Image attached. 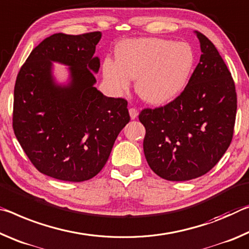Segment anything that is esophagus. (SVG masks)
I'll return each mask as SVG.
<instances>
[{
  "mask_svg": "<svg viewBox=\"0 0 249 249\" xmlns=\"http://www.w3.org/2000/svg\"><path fill=\"white\" fill-rule=\"evenodd\" d=\"M129 113H130V118H131V119H136V118L138 117V110L136 108H130Z\"/></svg>",
  "mask_w": 249,
  "mask_h": 249,
  "instance_id": "34e87169",
  "label": "esophagus"
}]
</instances>
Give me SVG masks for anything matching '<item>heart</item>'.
Instances as JSON below:
<instances>
[{
	"mask_svg": "<svg viewBox=\"0 0 249 249\" xmlns=\"http://www.w3.org/2000/svg\"><path fill=\"white\" fill-rule=\"evenodd\" d=\"M116 58L104 59L103 74L117 92L128 90L137 79L139 96L151 105H164L184 90L194 67L189 44L170 39L142 37L122 42Z\"/></svg>",
	"mask_w": 249,
	"mask_h": 249,
	"instance_id": "obj_1",
	"label": "heart"
}]
</instances>
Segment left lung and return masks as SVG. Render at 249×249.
Masks as SVG:
<instances>
[{
  "mask_svg": "<svg viewBox=\"0 0 249 249\" xmlns=\"http://www.w3.org/2000/svg\"><path fill=\"white\" fill-rule=\"evenodd\" d=\"M201 58L184 90L168 105L143 109V151L154 173L168 181L206 174L233 139L237 96L231 71L214 44L195 31Z\"/></svg>",
  "mask_w": 249,
  "mask_h": 249,
  "instance_id": "1",
  "label": "left lung"
}]
</instances>
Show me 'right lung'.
<instances>
[{
    "label": "right lung",
    "instance_id": "1",
    "mask_svg": "<svg viewBox=\"0 0 249 249\" xmlns=\"http://www.w3.org/2000/svg\"><path fill=\"white\" fill-rule=\"evenodd\" d=\"M100 38V32L52 35L32 51L16 78V139L33 165L57 180L83 182L99 173L130 121L127 100L93 86ZM53 61L70 66L68 84L55 83Z\"/></svg>",
    "mask_w": 249,
    "mask_h": 249
}]
</instances>
